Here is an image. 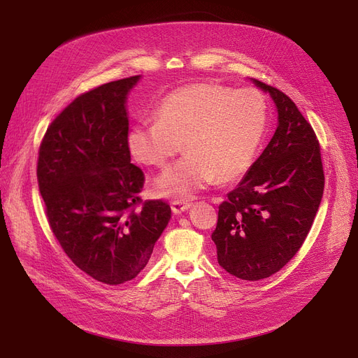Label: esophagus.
Masks as SVG:
<instances>
[{"label":"esophagus","mask_w":358,"mask_h":358,"mask_svg":"<svg viewBox=\"0 0 358 358\" xmlns=\"http://www.w3.org/2000/svg\"><path fill=\"white\" fill-rule=\"evenodd\" d=\"M190 206H192V201L185 200V199H177L173 201V203H171V209H173V212L176 215L185 212L187 209H190Z\"/></svg>","instance_id":"1"}]
</instances>
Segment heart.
Wrapping results in <instances>:
<instances>
[{"label": "heart", "mask_w": 358, "mask_h": 358, "mask_svg": "<svg viewBox=\"0 0 358 358\" xmlns=\"http://www.w3.org/2000/svg\"><path fill=\"white\" fill-rule=\"evenodd\" d=\"M268 122V103L255 89L215 83L177 89L158 108V118L137 121L127 145L133 158L164 166L184 145L185 157L155 181L165 196L190 197L216 178L232 181L252 166Z\"/></svg>", "instance_id": "obj_1"}]
</instances>
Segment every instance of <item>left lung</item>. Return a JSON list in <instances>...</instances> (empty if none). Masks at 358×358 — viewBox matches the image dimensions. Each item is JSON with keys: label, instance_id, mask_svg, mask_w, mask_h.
Masks as SVG:
<instances>
[{"label": "left lung", "instance_id": "8db88e82", "mask_svg": "<svg viewBox=\"0 0 358 358\" xmlns=\"http://www.w3.org/2000/svg\"><path fill=\"white\" fill-rule=\"evenodd\" d=\"M278 126L266 149L220 205L212 240L217 263L231 275L259 281L281 271L303 245L323 196L316 134L299 108L266 83Z\"/></svg>", "mask_w": 358, "mask_h": 358}]
</instances>
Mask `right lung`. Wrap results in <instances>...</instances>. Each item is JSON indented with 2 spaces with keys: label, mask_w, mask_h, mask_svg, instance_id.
Listing matches in <instances>:
<instances>
[{
  "label": "right lung",
  "mask_w": 358,
  "mask_h": 358,
  "mask_svg": "<svg viewBox=\"0 0 358 358\" xmlns=\"http://www.w3.org/2000/svg\"><path fill=\"white\" fill-rule=\"evenodd\" d=\"M141 77L77 96L39 148L38 184L54 236L77 268L108 285L145 269L171 220L162 200L138 206L145 174L130 158L127 98Z\"/></svg>",
  "instance_id": "obj_1"
}]
</instances>
